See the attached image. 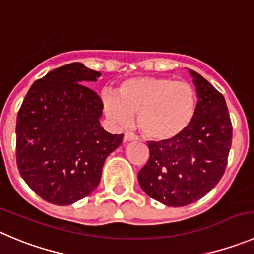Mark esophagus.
<instances>
[{
    "label": "esophagus",
    "instance_id": "obj_1",
    "mask_svg": "<svg viewBox=\"0 0 254 254\" xmlns=\"http://www.w3.org/2000/svg\"><path fill=\"white\" fill-rule=\"evenodd\" d=\"M138 139V136L135 134H132V132H125L124 135V141H132V140H136Z\"/></svg>",
    "mask_w": 254,
    "mask_h": 254
}]
</instances>
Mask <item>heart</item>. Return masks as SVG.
<instances>
[{"label": "heart", "mask_w": 254, "mask_h": 254, "mask_svg": "<svg viewBox=\"0 0 254 254\" xmlns=\"http://www.w3.org/2000/svg\"><path fill=\"white\" fill-rule=\"evenodd\" d=\"M109 119L129 125L138 115V127L145 138L169 141L191 124L196 110V92L190 84L170 77H136L123 82L116 95H103Z\"/></svg>", "instance_id": "1"}]
</instances>
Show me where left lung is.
Wrapping results in <instances>:
<instances>
[{"instance_id": "8db88e82", "label": "left lung", "mask_w": 254, "mask_h": 254, "mask_svg": "<svg viewBox=\"0 0 254 254\" xmlns=\"http://www.w3.org/2000/svg\"><path fill=\"white\" fill-rule=\"evenodd\" d=\"M196 87V110L174 140L150 141L149 160L138 174L141 189L169 207L191 204L209 193L226 172L232 123L223 95L189 70Z\"/></svg>"}]
</instances>
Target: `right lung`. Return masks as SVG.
<instances>
[{
	"mask_svg": "<svg viewBox=\"0 0 254 254\" xmlns=\"http://www.w3.org/2000/svg\"><path fill=\"white\" fill-rule=\"evenodd\" d=\"M101 73L81 63L50 71L26 94L16 123V162L46 202L68 205L99 186L103 165L123 143L100 125L103 101L86 82Z\"/></svg>",
	"mask_w": 254,
	"mask_h": 254,
	"instance_id": "obj_1",
	"label": "right lung"
}]
</instances>
